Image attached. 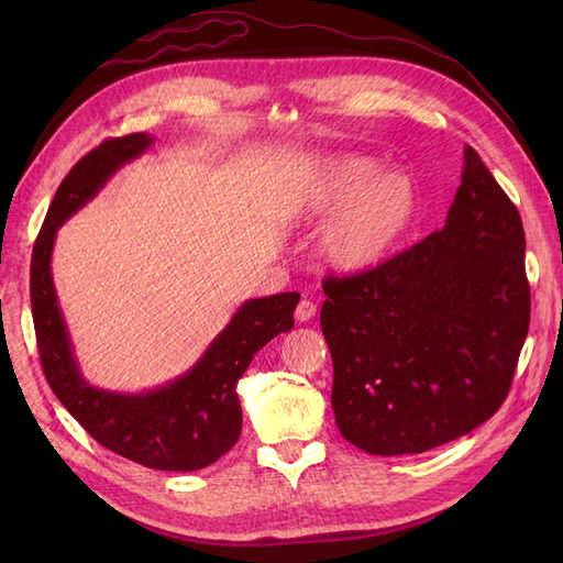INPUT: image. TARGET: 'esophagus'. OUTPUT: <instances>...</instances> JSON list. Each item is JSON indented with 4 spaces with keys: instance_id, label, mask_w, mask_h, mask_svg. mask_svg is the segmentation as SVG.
<instances>
[{
    "instance_id": "obj_1",
    "label": "esophagus",
    "mask_w": 563,
    "mask_h": 563,
    "mask_svg": "<svg viewBox=\"0 0 563 563\" xmlns=\"http://www.w3.org/2000/svg\"><path fill=\"white\" fill-rule=\"evenodd\" d=\"M314 314H317V302H312L308 298L298 302V308H296V319L298 321H310Z\"/></svg>"
}]
</instances>
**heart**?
Returning a JSON list of instances; mask_svg holds the SVG:
<instances>
[{
    "label": "heart",
    "instance_id": "heart-1",
    "mask_svg": "<svg viewBox=\"0 0 563 563\" xmlns=\"http://www.w3.org/2000/svg\"><path fill=\"white\" fill-rule=\"evenodd\" d=\"M378 174V162L340 155L323 164L308 187L305 209L327 216L319 251L340 272H362L383 263L399 244L416 213V190L401 174Z\"/></svg>",
    "mask_w": 563,
    "mask_h": 563
}]
</instances>
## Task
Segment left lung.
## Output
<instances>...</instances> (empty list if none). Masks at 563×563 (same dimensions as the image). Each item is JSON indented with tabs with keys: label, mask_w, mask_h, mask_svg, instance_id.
Masks as SVG:
<instances>
[{
	"label": "left lung",
	"mask_w": 563,
	"mask_h": 563,
	"mask_svg": "<svg viewBox=\"0 0 563 563\" xmlns=\"http://www.w3.org/2000/svg\"><path fill=\"white\" fill-rule=\"evenodd\" d=\"M517 207L474 147L444 230L360 275L321 282L331 406L350 444L424 453L503 406L531 321Z\"/></svg>",
	"instance_id": "left-lung-1"
}]
</instances>
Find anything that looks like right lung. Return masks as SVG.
I'll use <instances>...</instances> for the list:
<instances>
[{
	"label": "right lung",
	"instance_id": "1",
	"mask_svg": "<svg viewBox=\"0 0 563 563\" xmlns=\"http://www.w3.org/2000/svg\"><path fill=\"white\" fill-rule=\"evenodd\" d=\"M152 145L147 133L108 139L81 157L60 183L32 249L30 302L44 376L58 401L100 446L133 463L195 472L225 455L242 434L236 380L272 338L294 329L300 294L246 300L201 360L180 378L145 395H119L81 378L51 279L58 228L98 195L119 166Z\"/></svg>",
	"mask_w": 563,
	"mask_h": 563
}]
</instances>
